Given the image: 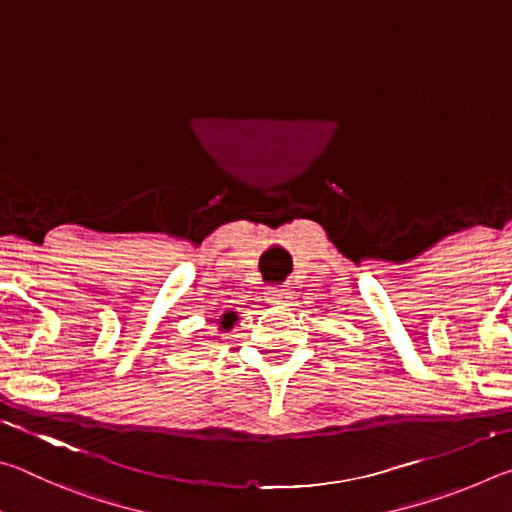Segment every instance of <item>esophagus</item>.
<instances>
[{
  "label": "esophagus",
  "instance_id": "1",
  "mask_svg": "<svg viewBox=\"0 0 512 512\" xmlns=\"http://www.w3.org/2000/svg\"><path fill=\"white\" fill-rule=\"evenodd\" d=\"M266 302H271V305H289L291 291L282 287H271L266 291Z\"/></svg>",
  "mask_w": 512,
  "mask_h": 512
}]
</instances>
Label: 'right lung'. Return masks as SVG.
<instances>
[{
	"label": "right lung",
	"instance_id": "1",
	"mask_svg": "<svg viewBox=\"0 0 512 512\" xmlns=\"http://www.w3.org/2000/svg\"><path fill=\"white\" fill-rule=\"evenodd\" d=\"M235 323H237V311H225V314L219 318L221 332H228V329H232V325Z\"/></svg>",
	"mask_w": 512,
	"mask_h": 512
}]
</instances>
